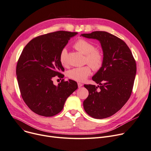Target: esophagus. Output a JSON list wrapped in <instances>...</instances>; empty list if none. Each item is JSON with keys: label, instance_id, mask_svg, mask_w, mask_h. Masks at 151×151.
<instances>
[{"label": "esophagus", "instance_id": "esophagus-1", "mask_svg": "<svg viewBox=\"0 0 151 151\" xmlns=\"http://www.w3.org/2000/svg\"><path fill=\"white\" fill-rule=\"evenodd\" d=\"M78 87H81L83 86V84L80 83H78Z\"/></svg>", "mask_w": 151, "mask_h": 151}]
</instances>
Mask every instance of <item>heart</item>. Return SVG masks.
Segmentation results:
<instances>
[{"label":"heart","mask_w":151,"mask_h":151,"mask_svg":"<svg viewBox=\"0 0 151 151\" xmlns=\"http://www.w3.org/2000/svg\"><path fill=\"white\" fill-rule=\"evenodd\" d=\"M73 47L78 52L85 55V61L95 71L101 68L103 64V55L100 50L96 49L94 45L86 39H79ZM61 64L65 67L67 65V50L62 49L59 55ZM91 68L88 65L73 68L67 72L68 78L77 82H83L91 75Z\"/></svg>","instance_id":"heart-1"}]
</instances>
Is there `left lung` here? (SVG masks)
Wrapping results in <instances>:
<instances>
[{"instance_id":"left-lung-1","label":"left lung","mask_w":151,"mask_h":151,"mask_svg":"<svg viewBox=\"0 0 151 151\" xmlns=\"http://www.w3.org/2000/svg\"><path fill=\"white\" fill-rule=\"evenodd\" d=\"M82 36L96 39L103 51V64L92 77L99 86L85 84L88 96L83 102L86 112L96 119L113 115L128 101L137 72L135 60L127 44L106 32L96 31Z\"/></svg>"}]
</instances>
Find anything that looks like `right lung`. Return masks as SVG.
I'll use <instances>...</instances> for the list:
<instances>
[{"mask_svg": "<svg viewBox=\"0 0 151 151\" xmlns=\"http://www.w3.org/2000/svg\"><path fill=\"white\" fill-rule=\"evenodd\" d=\"M76 32L58 31L39 36L24 47L16 67L22 98L33 112L53 116L61 111L67 98L78 88L76 81L62 79L58 86L53 79L63 78L64 68L59 61L62 49Z\"/></svg>", "mask_w": 151, "mask_h": 151, "instance_id": "1", "label": "right lung"}]
</instances>
